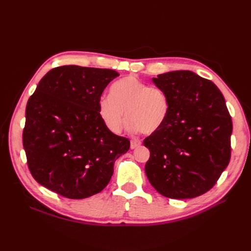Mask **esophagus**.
Returning a JSON list of instances; mask_svg holds the SVG:
<instances>
[{
	"label": "esophagus",
	"mask_w": 251,
	"mask_h": 251,
	"mask_svg": "<svg viewBox=\"0 0 251 251\" xmlns=\"http://www.w3.org/2000/svg\"><path fill=\"white\" fill-rule=\"evenodd\" d=\"M140 146H141V141L140 140H138V139H132L131 140V149L132 150L137 149Z\"/></svg>",
	"instance_id": "34e87169"
}]
</instances>
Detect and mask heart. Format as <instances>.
<instances>
[{"instance_id": "1", "label": "heart", "mask_w": 251, "mask_h": 251, "mask_svg": "<svg viewBox=\"0 0 251 251\" xmlns=\"http://www.w3.org/2000/svg\"><path fill=\"white\" fill-rule=\"evenodd\" d=\"M169 112L170 101L164 91L133 75L117 80L111 88V96H101L98 101V115L114 134L123 130L126 118L131 131L155 133L164 125Z\"/></svg>"}]
</instances>
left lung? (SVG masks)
<instances>
[{
  "instance_id": "8db88e82",
  "label": "left lung",
  "mask_w": 251,
  "mask_h": 251,
  "mask_svg": "<svg viewBox=\"0 0 251 251\" xmlns=\"http://www.w3.org/2000/svg\"><path fill=\"white\" fill-rule=\"evenodd\" d=\"M153 81L168 95L170 112L143 140L151 153L147 177L164 197L196 198L212 188L230 160L232 121L223 94L192 71L159 74Z\"/></svg>"
}]
</instances>
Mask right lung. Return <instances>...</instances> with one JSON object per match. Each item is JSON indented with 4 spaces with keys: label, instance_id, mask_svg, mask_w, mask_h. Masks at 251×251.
I'll list each match as a JSON object with an SVG mask.
<instances>
[{
    "label": "right lung",
    "instance_id": "right-lung-1",
    "mask_svg": "<svg viewBox=\"0 0 251 251\" xmlns=\"http://www.w3.org/2000/svg\"><path fill=\"white\" fill-rule=\"evenodd\" d=\"M111 69L62 66L41 79L26 107L23 146L28 169L39 183L65 198L100 193L114 162L130 140L113 134L98 115V101Z\"/></svg>",
    "mask_w": 251,
    "mask_h": 251
}]
</instances>
